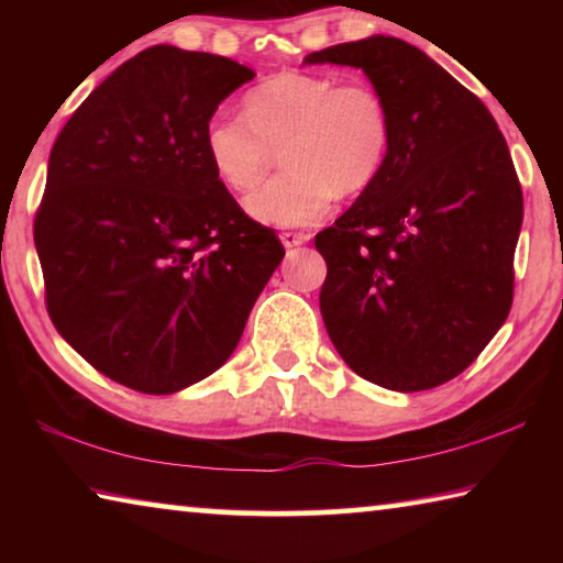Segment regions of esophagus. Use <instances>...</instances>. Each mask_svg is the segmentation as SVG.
Masks as SVG:
<instances>
[{"label":"esophagus","mask_w":563,"mask_h":563,"mask_svg":"<svg viewBox=\"0 0 563 563\" xmlns=\"http://www.w3.org/2000/svg\"><path fill=\"white\" fill-rule=\"evenodd\" d=\"M280 241L285 247H295V245H305L310 241V233H298V231H285L280 233Z\"/></svg>","instance_id":"esophagus-1"}]
</instances>
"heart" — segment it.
<instances>
[{"label":"heart","instance_id":"obj_1","mask_svg":"<svg viewBox=\"0 0 563 563\" xmlns=\"http://www.w3.org/2000/svg\"><path fill=\"white\" fill-rule=\"evenodd\" d=\"M245 117L216 113L203 126V151L228 188L247 190L268 168L273 148L288 166L245 198L255 221L308 225L338 194H360L377 178L393 144L383 93L362 81L283 71L243 97Z\"/></svg>","mask_w":563,"mask_h":563}]
</instances>
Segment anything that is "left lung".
I'll return each mask as SVG.
<instances>
[{
    "instance_id": "left-lung-1",
    "label": "left lung",
    "mask_w": 563,
    "mask_h": 563,
    "mask_svg": "<svg viewBox=\"0 0 563 563\" xmlns=\"http://www.w3.org/2000/svg\"><path fill=\"white\" fill-rule=\"evenodd\" d=\"M305 62L362 69L393 119L383 170L316 235L328 335L367 383L440 387L479 357L511 310L523 198L507 141L470 89L395 36Z\"/></svg>"
}]
</instances>
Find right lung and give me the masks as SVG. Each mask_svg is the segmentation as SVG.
<instances>
[{"label": "right lung", "instance_id": "obj_1", "mask_svg": "<svg viewBox=\"0 0 563 563\" xmlns=\"http://www.w3.org/2000/svg\"><path fill=\"white\" fill-rule=\"evenodd\" d=\"M253 76L225 56L151 46L54 141L34 218L46 310L91 367L136 393L216 373L285 255L203 151L206 121Z\"/></svg>", "mask_w": 563, "mask_h": 563}]
</instances>
